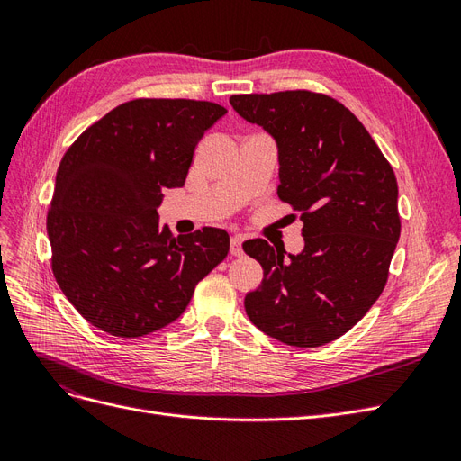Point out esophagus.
Returning a JSON list of instances; mask_svg holds the SVG:
<instances>
[{
    "label": "esophagus",
    "mask_w": 461,
    "mask_h": 461,
    "mask_svg": "<svg viewBox=\"0 0 461 461\" xmlns=\"http://www.w3.org/2000/svg\"><path fill=\"white\" fill-rule=\"evenodd\" d=\"M230 254L232 256H242V236H232L230 239Z\"/></svg>",
    "instance_id": "esophagus-1"
}]
</instances>
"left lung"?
I'll return each mask as SVG.
<instances>
[{
	"mask_svg": "<svg viewBox=\"0 0 461 461\" xmlns=\"http://www.w3.org/2000/svg\"><path fill=\"white\" fill-rule=\"evenodd\" d=\"M230 105L276 142V194L300 213L305 242L298 256L261 239L242 246L263 267L246 313L288 346L337 340L386 285L400 239L393 167L352 111L325 94H240Z\"/></svg>",
	"mask_w": 461,
	"mask_h": 461,
	"instance_id": "1",
	"label": "left lung"
}]
</instances>
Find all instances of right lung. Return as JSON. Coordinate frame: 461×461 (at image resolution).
<instances>
[{"label":"right lung","mask_w":461,"mask_h":461,"mask_svg":"<svg viewBox=\"0 0 461 461\" xmlns=\"http://www.w3.org/2000/svg\"><path fill=\"white\" fill-rule=\"evenodd\" d=\"M227 113L196 100H132L111 109L63 156L48 212L51 269L88 323L144 337L185 313L229 254V234L159 225L165 188L185 186L202 136Z\"/></svg>","instance_id":"1"}]
</instances>
